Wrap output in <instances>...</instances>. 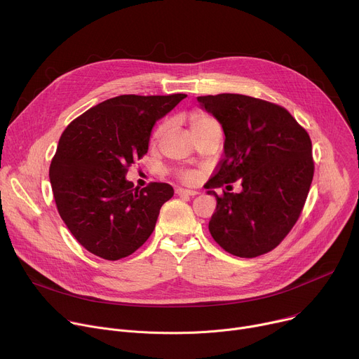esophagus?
I'll return each mask as SVG.
<instances>
[{
	"label": "esophagus",
	"instance_id": "obj_1",
	"mask_svg": "<svg viewBox=\"0 0 359 359\" xmlns=\"http://www.w3.org/2000/svg\"><path fill=\"white\" fill-rule=\"evenodd\" d=\"M176 194L177 196H190V197H194L196 194H198L196 190H189V189H182V187H179V189H176Z\"/></svg>",
	"mask_w": 359,
	"mask_h": 359
}]
</instances>
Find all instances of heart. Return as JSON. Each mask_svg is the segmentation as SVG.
Wrapping results in <instances>:
<instances>
[{
	"instance_id": "b5f03b06",
	"label": "heart",
	"mask_w": 359,
	"mask_h": 359,
	"mask_svg": "<svg viewBox=\"0 0 359 359\" xmlns=\"http://www.w3.org/2000/svg\"><path fill=\"white\" fill-rule=\"evenodd\" d=\"M213 125H217L216 121H215L213 118L208 116L206 114L196 112V114H193V115L190 116V129H191V133L200 132V130L206 129V128H209V126H213ZM165 129H166V125H161V126L156 129L155 136H153V137L159 139V137L163 135ZM179 177H180V180H183V182H186V183H190V182L194 180L196 175H194L193 172L184 170V172H180V173H179Z\"/></svg>"
}]
</instances>
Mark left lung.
<instances>
[{
  "label": "left lung",
  "mask_w": 359,
  "mask_h": 359,
  "mask_svg": "<svg viewBox=\"0 0 359 359\" xmlns=\"http://www.w3.org/2000/svg\"><path fill=\"white\" fill-rule=\"evenodd\" d=\"M224 132V158L204 184L217 200L209 230L227 252L252 259L276 248L298 220L314 176L309 133L271 102L238 93L197 96ZM242 182L240 194L214 190ZM229 186H226L227 189Z\"/></svg>",
  "instance_id": "8db88e82"
}]
</instances>
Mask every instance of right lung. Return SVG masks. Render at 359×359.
Segmentation results:
<instances>
[{"mask_svg":"<svg viewBox=\"0 0 359 359\" xmlns=\"http://www.w3.org/2000/svg\"><path fill=\"white\" fill-rule=\"evenodd\" d=\"M184 97L121 95L90 108L64 130L49 168L50 186L61 219L97 257H128L155 230L173 187L155 182L139 189L126 173L147 153L151 128Z\"/></svg>","mask_w":359,"mask_h":359,"instance_id":"add662e5","label":"right lung"}]
</instances>
